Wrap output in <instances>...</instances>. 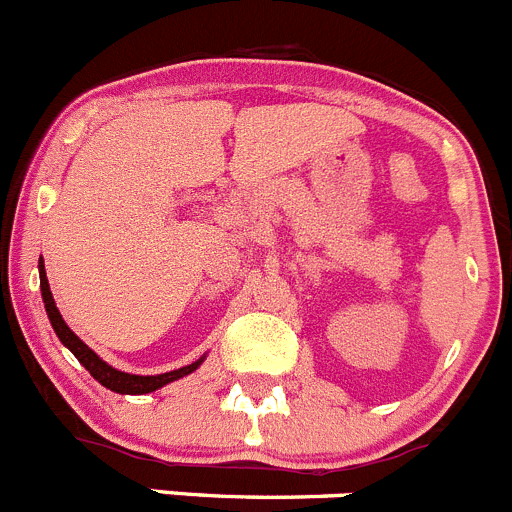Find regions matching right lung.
<instances>
[{
	"mask_svg": "<svg viewBox=\"0 0 512 512\" xmlns=\"http://www.w3.org/2000/svg\"><path fill=\"white\" fill-rule=\"evenodd\" d=\"M39 285H41V297H44L46 314H49V322H51V327H54L56 337L61 339V344H64L66 349H71V354H74L76 359L86 366V371L94 376L98 384L106 386V389H111V391H116V394H151V391L170 384V381L183 379V376L193 374V371L203 364V359H198V361H193V364L183 366V369H175V371H168V374H156V376H138V374H126V371L113 369L111 364H106V361H103L101 356L94 352V349L86 347V344L81 342V339L76 337L69 327H66V322L61 319V312L56 309L54 297H51L49 280H46V270H44V262L41 260H39Z\"/></svg>",
	"mask_w": 512,
	"mask_h": 512,
	"instance_id": "1",
	"label": "right lung"
}]
</instances>
